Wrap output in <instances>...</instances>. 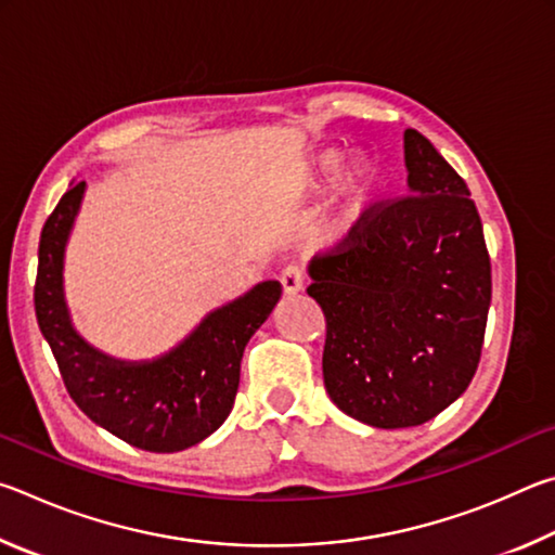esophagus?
Segmentation results:
<instances>
[{
    "label": "esophagus",
    "mask_w": 555,
    "mask_h": 555,
    "mask_svg": "<svg viewBox=\"0 0 555 555\" xmlns=\"http://www.w3.org/2000/svg\"><path fill=\"white\" fill-rule=\"evenodd\" d=\"M281 286H284V294H298V291L306 288V274L300 267H286L281 271Z\"/></svg>",
    "instance_id": "obj_1"
}]
</instances>
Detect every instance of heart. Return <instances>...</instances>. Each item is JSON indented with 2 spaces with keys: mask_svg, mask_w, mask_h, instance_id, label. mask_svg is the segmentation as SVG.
Masks as SVG:
<instances>
[{
  "mask_svg": "<svg viewBox=\"0 0 555 555\" xmlns=\"http://www.w3.org/2000/svg\"><path fill=\"white\" fill-rule=\"evenodd\" d=\"M340 156L335 152H325L315 158V166L304 176L306 185H315L318 178L335 171ZM374 188V171L370 164H354L350 171L343 176L340 185H337V195L327 212L321 215V220L313 224V237L315 242H335L343 234L350 232L352 224L360 220L364 205L372 198Z\"/></svg>",
  "mask_w": 555,
  "mask_h": 555,
  "instance_id": "b5f03b06",
  "label": "heart"
}]
</instances>
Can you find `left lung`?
I'll use <instances>...</instances> for the list:
<instances>
[{"label":"left lung","instance_id":"8db88e82","mask_svg":"<svg viewBox=\"0 0 555 555\" xmlns=\"http://www.w3.org/2000/svg\"><path fill=\"white\" fill-rule=\"evenodd\" d=\"M403 152L409 195L370 201L308 269L325 315V389L374 428L426 424L467 389L492 300L465 181L416 129L403 131Z\"/></svg>","mask_w":555,"mask_h":555}]
</instances>
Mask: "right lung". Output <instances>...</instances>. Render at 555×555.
<instances>
[{
	"label": "right lung",
	"mask_w": 555,
	"mask_h": 555,
	"mask_svg": "<svg viewBox=\"0 0 555 555\" xmlns=\"http://www.w3.org/2000/svg\"><path fill=\"white\" fill-rule=\"evenodd\" d=\"M86 181L73 183L46 220L34 284L36 321L59 362L70 399L109 434L152 453H176L208 438L230 416L249 337L281 296L264 281L210 313L188 340L152 364L107 360L75 335L63 300V249Z\"/></svg>",
	"instance_id": "add662e5"
}]
</instances>
